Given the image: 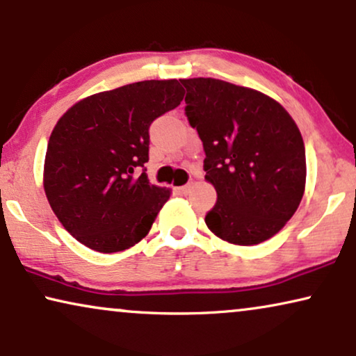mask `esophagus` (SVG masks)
I'll return each mask as SVG.
<instances>
[{"label": "esophagus", "instance_id": "esophagus-1", "mask_svg": "<svg viewBox=\"0 0 356 356\" xmlns=\"http://www.w3.org/2000/svg\"><path fill=\"white\" fill-rule=\"evenodd\" d=\"M191 188H192V184H186V186L177 187L179 195H188V193H191Z\"/></svg>", "mask_w": 356, "mask_h": 356}]
</instances>
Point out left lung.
<instances>
[{
    "instance_id": "1",
    "label": "left lung",
    "mask_w": 356,
    "mask_h": 356,
    "mask_svg": "<svg viewBox=\"0 0 356 356\" xmlns=\"http://www.w3.org/2000/svg\"><path fill=\"white\" fill-rule=\"evenodd\" d=\"M186 115L205 149L216 203L205 222L218 238L254 245L278 233L305 193L306 153L296 123L277 101L213 78L181 79Z\"/></svg>"
}]
</instances>
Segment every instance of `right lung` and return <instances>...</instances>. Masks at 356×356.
<instances>
[{"label": "right lung", "instance_id": "obj_1", "mask_svg": "<svg viewBox=\"0 0 356 356\" xmlns=\"http://www.w3.org/2000/svg\"><path fill=\"white\" fill-rule=\"evenodd\" d=\"M182 99L177 79H151L83 99L56 122L45 154V195L86 248L120 252L149 233L170 195L145 172L149 125Z\"/></svg>", "mask_w": 356, "mask_h": 356}]
</instances>
